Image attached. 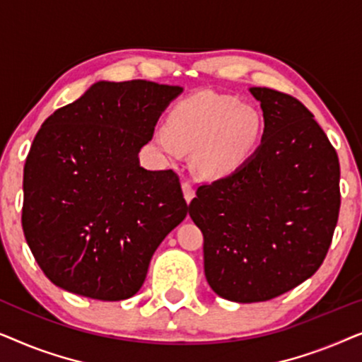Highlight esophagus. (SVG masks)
Returning a JSON list of instances; mask_svg holds the SVG:
<instances>
[{"instance_id":"esophagus-1","label":"esophagus","mask_w":362,"mask_h":362,"mask_svg":"<svg viewBox=\"0 0 362 362\" xmlns=\"http://www.w3.org/2000/svg\"><path fill=\"white\" fill-rule=\"evenodd\" d=\"M182 194H185V199H186L187 204H189V202L192 201V197L196 196L194 187L191 186V182H189V181H185V182H182Z\"/></svg>"}]
</instances>
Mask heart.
<instances>
[{
	"label": "heart",
	"mask_w": 362,
	"mask_h": 362,
	"mask_svg": "<svg viewBox=\"0 0 362 362\" xmlns=\"http://www.w3.org/2000/svg\"><path fill=\"white\" fill-rule=\"evenodd\" d=\"M264 135V117L250 103L216 92H199L177 103L155 143L166 156L192 153L197 175L221 180L244 165Z\"/></svg>",
	"instance_id": "obj_1"
}]
</instances>
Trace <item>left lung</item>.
Instances as JSON below:
<instances>
[{"mask_svg":"<svg viewBox=\"0 0 362 362\" xmlns=\"http://www.w3.org/2000/svg\"><path fill=\"white\" fill-rule=\"evenodd\" d=\"M264 135L232 175L197 187L189 216L204 235V274L222 298L267 301L310 279L338 222L339 161L308 108L286 93L249 88Z\"/></svg>","mask_w":362,"mask_h":362,"instance_id":"1","label":"left lung"}]
</instances>
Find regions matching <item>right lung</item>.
Instances as JSON below:
<instances>
[{
	"instance_id": "1",
	"label": "right lung",
	"mask_w": 362,
	"mask_h": 362,
	"mask_svg": "<svg viewBox=\"0 0 362 362\" xmlns=\"http://www.w3.org/2000/svg\"><path fill=\"white\" fill-rule=\"evenodd\" d=\"M182 87L95 82L42 123L24 165L23 230L54 285L102 301L141 288L163 239L187 216L175 171L138 153Z\"/></svg>"
}]
</instances>
